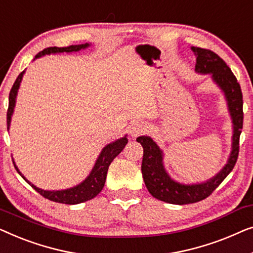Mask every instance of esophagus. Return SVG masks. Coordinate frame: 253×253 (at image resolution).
Wrapping results in <instances>:
<instances>
[{
  "mask_svg": "<svg viewBox=\"0 0 253 253\" xmlns=\"http://www.w3.org/2000/svg\"><path fill=\"white\" fill-rule=\"evenodd\" d=\"M147 125L142 122H135L133 125L130 126V134L133 137H136L138 135L143 134L147 131Z\"/></svg>",
  "mask_w": 253,
  "mask_h": 253,
  "instance_id": "34e87169",
  "label": "esophagus"
}]
</instances>
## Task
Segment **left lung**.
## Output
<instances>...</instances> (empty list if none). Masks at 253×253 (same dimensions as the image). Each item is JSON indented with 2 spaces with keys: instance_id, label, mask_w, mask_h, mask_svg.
I'll list each match as a JSON object with an SVG mask.
<instances>
[{
  "instance_id": "left-lung-1",
  "label": "left lung",
  "mask_w": 253,
  "mask_h": 253,
  "mask_svg": "<svg viewBox=\"0 0 253 253\" xmlns=\"http://www.w3.org/2000/svg\"><path fill=\"white\" fill-rule=\"evenodd\" d=\"M196 56L195 70L198 73L211 74L212 79L225 94L233 120V143L228 162L223 169L205 182L196 184L179 183L167 174L163 164V151L150 136L136 138L143 147L142 175L145 187L152 196L169 204H193L209 197L226 176L232 172L240 151V135L243 128V95L241 86L225 60L209 49L191 47Z\"/></svg>"
}]
</instances>
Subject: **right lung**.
<instances>
[{
    "mask_svg": "<svg viewBox=\"0 0 253 253\" xmlns=\"http://www.w3.org/2000/svg\"><path fill=\"white\" fill-rule=\"evenodd\" d=\"M89 47V43H84V44H76V45H69V47H50V48H45L42 50L41 52L35 56V58H39V57L43 56V55H50V54H58V52H74V51H79L81 49H86ZM25 71L21 72L18 78H17L15 84L10 90L9 94V108H8V112H6V125H8V129L10 127V123H11V116L13 113V109H15V104H16V96L17 92H18L21 79H23ZM127 137L125 135V137L119 138L112 143H110L106 145V147L103 148V150L99 154L97 161H96L94 169H91V172L89 175L87 176V179L83 181L78 186L70 188V189H65V190H43L40 189V188L35 187L33 183H31L26 177H25L23 174L19 172L18 167L16 166L15 162H13V165H15V169H17L21 177L26 181V182L32 186V188H34L35 190L38 191L41 196H43L44 198L49 199V201L56 202V203H62V204H79V203H84L89 201V199L94 198L95 196L101 193V190L104 187L105 180H106V174H108V169L111 162L115 159L117 156H118L120 152L123 151V149L125 148V145L127 144Z\"/></svg>",
    "mask_w": 253,
    "mask_h": 253,
    "instance_id": "add662e5",
    "label": "right lung"
}]
</instances>
